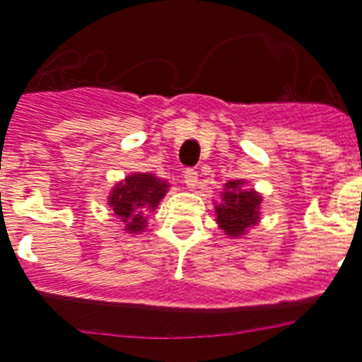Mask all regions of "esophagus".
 Returning a JSON list of instances; mask_svg holds the SVG:
<instances>
[{
	"label": "esophagus",
	"instance_id": "1",
	"mask_svg": "<svg viewBox=\"0 0 362 362\" xmlns=\"http://www.w3.org/2000/svg\"><path fill=\"white\" fill-rule=\"evenodd\" d=\"M183 183L187 185V188H190V190L198 187V172H196V170H192V168L185 170V172H183Z\"/></svg>",
	"mask_w": 362,
	"mask_h": 362
}]
</instances>
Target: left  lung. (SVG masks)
<instances>
[{
  "instance_id": "1",
  "label": "left lung",
  "mask_w": 362,
  "mask_h": 362,
  "mask_svg": "<svg viewBox=\"0 0 362 362\" xmlns=\"http://www.w3.org/2000/svg\"><path fill=\"white\" fill-rule=\"evenodd\" d=\"M244 181H229L223 192V203L216 207V220L229 237H240L259 222L261 196L242 188Z\"/></svg>"
}]
</instances>
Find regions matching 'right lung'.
Wrapping results in <instances>:
<instances>
[{
    "label": "right lung",
    "instance_id": "right-lung-1",
    "mask_svg": "<svg viewBox=\"0 0 362 362\" xmlns=\"http://www.w3.org/2000/svg\"><path fill=\"white\" fill-rule=\"evenodd\" d=\"M166 188V181L157 179L153 174H133L116 185L110 194L109 205L116 216L125 222L127 231L139 233L146 228V218L142 214L159 205Z\"/></svg>",
    "mask_w": 362,
    "mask_h": 362
}]
</instances>
